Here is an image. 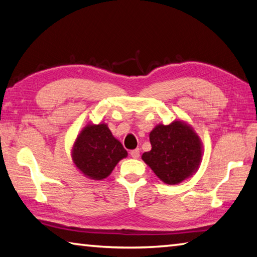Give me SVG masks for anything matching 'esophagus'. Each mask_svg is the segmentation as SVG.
Segmentation results:
<instances>
[{
    "label": "esophagus",
    "mask_w": 257,
    "mask_h": 257,
    "mask_svg": "<svg viewBox=\"0 0 257 257\" xmlns=\"http://www.w3.org/2000/svg\"><path fill=\"white\" fill-rule=\"evenodd\" d=\"M139 153H141V151H139V149H136L130 152V156H132L133 159H138L139 155H141Z\"/></svg>",
    "instance_id": "1"
}]
</instances>
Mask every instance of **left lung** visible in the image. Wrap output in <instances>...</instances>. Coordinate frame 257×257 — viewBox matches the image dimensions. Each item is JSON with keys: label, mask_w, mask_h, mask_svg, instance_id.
Instances as JSON below:
<instances>
[{"label": "left lung", "mask_w": 257, "mask_h": 257, "mask_svg": "<svg viewBox=\"0 0 257 257\" xmlns=\"http://www.w3.org/2000/svg\"><path fill=\"white\" fill-rule=\"evenodd\" d=\"M152 150L142 155L161 181L178 185L196 173L203 159V144L193 125L182 120L159 123L150 133Z\"/></svg>", "instance_id": "1"}]
</instances>
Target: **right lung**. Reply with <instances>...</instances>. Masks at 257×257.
Instances as JSON below:
<instances>
[{"mask_svg": "<svg viewBox=\"0 0 257 257\" xmlns=\"http://www.w3.org/2000/svg\"><path fill=\"white\" fill-rule=\"evenodd\" d=\"M127 156V151L104 122L87 123L78 134L71 149L75 167L92 180L105 179Z\"/></svg>", "mask_w": 257, "mask_h": 257, "instance_id": "add662e5", "label": "right lung"}]
</instances>
